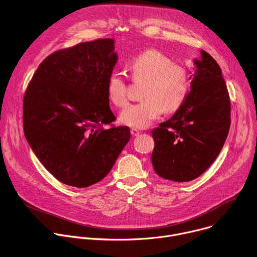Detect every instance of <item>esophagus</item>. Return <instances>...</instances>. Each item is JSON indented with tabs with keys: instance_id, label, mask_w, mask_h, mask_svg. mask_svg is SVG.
Listing matches in <instances>:
<instances>
[{
	"instance_id": "1",
	"label": "esophagus",
	"mask_w": 257,
	"mask_h": 257,
	"mask_svg": "<svg viewBox=\"0 0 257 257\" xmlns=\"http://www.w3.org/2000/svg\"><path fill=\"white\" fill-rule=\"evenodd\" d=\"M131 133H132V136L133 137H138L141 133L138 131V130H136V128H133L132 131H131Z\"/></svg>"
}]
</instances>
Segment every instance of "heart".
<instances>
[{"mask_svg": "<svg viewBox=\"0 0 257 257\" xmlns=\"http://www.w3.org/2000/svg\"><path fill=\"white\" fill-rule=\"evenodd\" d=\"M127 70L136 83L145 82L144 101L123 109L119 121L133 128H146L161 114L176 111L184 102L190 87L186 69L171 64V60L156 49H148L135 57ZM107 96L112 104L123 107L127 103L126 83L119 73L109 75Z\"/></svg>", "mask_w": 257, "mask_h": 257, "instance_id": "b5f03b06", "label": "heart"}]
</instances>
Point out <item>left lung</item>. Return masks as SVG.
Returning a JSON list of instances; mask_svg holds the SVG:
<instances>
[{"label": "left lung", "mask_w": 257, "mask_h": 257, "mask_svg": "<svg viewBox=\"0 0 257 257\" xmlns=\"http://www.w3.org/2000/svg\"><path fill=\"white\" fill-rule=\"evenodd\" d=\"M193 60L190 92L167 121L152 131V164L162 178L186 182L216 160L230 128V98L222 71L207 51Z\"/></svg>", "instance_id": "left-lung-1"}]
</instances>
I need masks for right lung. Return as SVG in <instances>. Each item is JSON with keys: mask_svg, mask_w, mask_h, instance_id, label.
Returning a JSON list of instances; mask_svg holds the SVG:
<instances>
[{"mask_svg": "<svg viewBox=\"0 0 257 257\" xmlns=\"http://www.w3.org/2000/svg\"><path fill=\"white\" fill-rule=\"evenodd\" d=\"M117 62L114 40L58 50L37 68L23 101L25 138L59 181L87 187L103 179L131 139L115 120L106 84Z\"/></svg>", "mask_w": 257, "mask_h": 257, "instance_id": "right-lung-1", "label": "right lung"}]
</instances>
